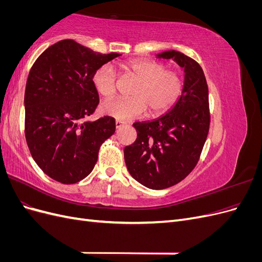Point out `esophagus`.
Listing matches in <instances>:
<instances>
[{
  "instance_id": "esophagus-1",
  "label": "esophagus",
  "mask_w": 262,
  "mask_h": 262,
  "mask_svg": "<svg viewBox=\"0 0 262 262\" xmlns=\"http://www.w3.org/2000/svg\"><path fill=\"white\" fill-rule=\"evenodd\" d=\"M115 124H116V129H119V128H121L122 125H124V124H125V122L120 121V120H116Z\"/></svg>"
}]
</instances>
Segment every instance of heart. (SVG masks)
<instances>
[{
	"mask_svg": "<svg viewBox=\"0 0 262 262\" xmlns=\"http://www.w3.org/2000/svg\"><path fill=\"white\" fill-rule=\"evenodd\" d=\"M123 69L138 80L131 93L133 97L104 101L100 106L102 114L117 120H129L143 117L147 109L150 116H161L176 104L182 92V80L176 71L150 59L130 60L124 63ZM92 83L102 97L114 96L117 90L114 68L104 64L95 70Z\"/></svg>",
	"mask_w": 262,
	"mask_h": 262,
	"instance_id": "1",
	"label": "heart"
}]
</instances>
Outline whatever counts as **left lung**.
Instances as JSON below:
<instances>
[{"label": "left lung", "mask_w": 262, "mask_h": 262, "mask_svg": "<svg viewBox=\"0 0 262 262\" xmlns=\"http://www.w3.org/2000/svg\"><path fill=\"white\" fill-rule=\"evenodd\" d=\"M184 69L176 104L153 120L134 122L137 140L124 147L130 175L146 188L160 190L185 179L199 160L210 125L209 90L202 68L188 55L167 50L155 55Z\"/></svg>", "instance_id": "left-lung-1"}]
</instances>
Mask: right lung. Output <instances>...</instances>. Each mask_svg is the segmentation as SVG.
<instances>
[{"label": "right lung", "mask_w": 262, "mask_h": 262, "mask_svg": "<svg viewBox=\"0 0 262 262\" xmlns=\"http://www.w3.org/2000/svg\"><path fill=\"white\" fill-rule=\"evenodd\" d=\"M120 53L101 54L64 39L47 48L29 71L25 98V137L40 169L62 184L87 177L100 145L116 130L115 119H85L99 98L92 76Z\"/></svg>", "instance_id": "add662e5"}]
</instances>
